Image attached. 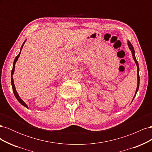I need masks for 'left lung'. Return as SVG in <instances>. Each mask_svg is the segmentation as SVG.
Returning a JSON list of instances; mask_svg holds the SVG:
<instances>
[{"mask_svg": "<svg viewBox=\"0 0 152 152\" xmlns=\"http://www.w3.org/2000/svg\"><path fill=\"white\" fill-rule=\"evenodd\" d=\"M127 44H128V46H129V49L131 50V53H132V58L133 59H134V60L136 64V66H137V88H136V93H135V94H134V98H133V99H134L135 96L137 93V91H138V89H139V86H140V75H139V70H140V68H139V65H138V62L137 61L136 59V57H135V51H134V48H133L132 45L131 44V43L129 42V41H127ZM133 101V100H132Z\"/></svg>", "mask_w": 152, "mask_h": 152, "instance_id": "left-lung-1", "label": "left lung"}]
</instances>
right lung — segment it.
<instances>
[{
	"instance_id": "add662e5",
	"label": "right lung",
	"mask_w": 152,
	"mask_h": 152,
	"mask_svg": "<svg viewBox=\"0 0 152 152\" xmlns=\"http://www.w3.org/2000/svg\"><path fill=\"white\" fill-rule=\"evenodd\" d=\"M25 42H26V40H25V42H23V44H22L21 47V49H20V53H19V54H18V56L15 58V61H14V63H13V67H12V71H11V84H12V91H13L14 94H15V97H16V98L17 99V100H18V102H20L22 105H23L24 107H25L26 108H28V106L26 105V104L23 102V100L21 99V98L20 97L19 95H18V93H17V91H16V90L15 84H14V80H13V78H12V75H13V74H14V72H15V64H16V62L18 61V58H19L20 55V53H21V49H22L23 47L24 44L25 43Z\"/></svg>"
}]
</instances>
